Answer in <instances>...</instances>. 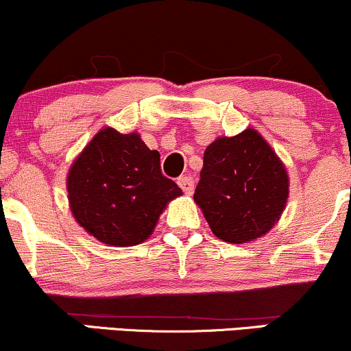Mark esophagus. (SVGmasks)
<instances>
[{
    "label": "esophagus",
    "instance_id": "1",
    "mask_svg": "<svg viewBox=\"0 0 351 351\" xmlns=\"http://www.w3.org/2000/svg\"><path fill=\"white\" fill-rule=\"evenodd\" d=\"M178 184L186 195H193V191H195V180H193L191 176H183V178H180Z\"/></svg>",
    "mask_w": 351,
    "mask_h": 351
}]
</instances>
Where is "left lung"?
Listing matches in <instances>:
<instances>
[{
    "instance_id": "obj_1",
    "label": "left lung",
    "mask_w": 351,
    "mask_h": 351,
    "mask_svg": "<svg viewBox=\"0 0 351 351\" xmlns=\"http://www.w3.org/2000/svg\"><path fill=\"white\" fill-rule=\"evenodd\" d=\"M199 176L195 203L217 239L247 244L279 223L289 199L287 168L254 128L208 145Z\"/></svg>"
}]
</instances>
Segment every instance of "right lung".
Returning a JSON list of instances; mask_svg holds the SVG:
<instances>
[{
	"mask_svg": "<svg viewBox=\"0 0 351 351\" xmlns=\"http://www.w3.org/2000/svg\"><path fill=\"white\" fill-rule=\"evenodd\" d=\"M67 199L87 234L114 247L142 244L167 204L183 191L160 170V153L140 134L106 127L75 156L67 173Z\"/></svg>",
	"mask_w": 351,
	"mask_h": 351,
	"instance_id": "right-lung-1",
	"label": "right lung"
}]
</instances>
